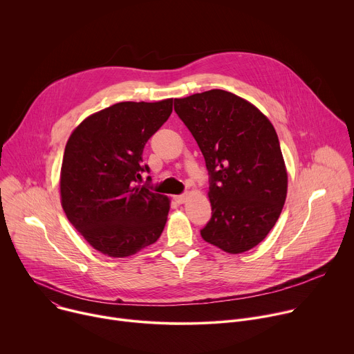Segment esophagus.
<instances>
[{
    "label": "esophagus",
    "instance_id": "obj_1",
    "mask_svg": "<svg viewBox=\"0 0 354 354\" xmlns=\"http://www.w3.org/2000/svg\"><path fill=\"white\" fill-rule=\"evenodd\" d=\"M187 197H189V194H187V193H185V194H178V196H175L174 198H175V201H176L178 205H183V203H186Z\"/></svg>",
    "mask_w": 354,
    "mask_h": 354
}]
</instances>
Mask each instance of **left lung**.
I'll use <instances>...</instances> for the list:
<instances>
[{
  "label": "left lung",
  "instance_id": "8db88e82",
  "mask_svg": "<svg viewBox=\"0 0 354 354\" xmlns=\"http://www.w3.org/2000/svg\"><path fill=\"white\" fill-rule=\"evenodd\" d=\"M210 174L206 242L236 255L262 242L280 217L288 176L277 133L246 99L212 89L175 99Z\"/></svg>",
  "mask_w": 354,
  "mask_h": 354
}]
</instances>
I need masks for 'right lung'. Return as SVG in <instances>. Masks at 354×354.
<instances>
[{"label":"right lung","mask_w":354,"mask_h":354,"mask_svg":"<svg viewBox=\"0 0 354 354\" xmlns=\"http://www.w3.org/2000/svg\"><path fill=\"white\" fill-rule=\"evenodd\" d=\"M172 97L119 102L85 118L66 144L60 197L68 221L100 254L127 258L157 242L171 198L137 185L142 149L171 116Z\"/></svg>","instance_id":"1"}]
</instances>
